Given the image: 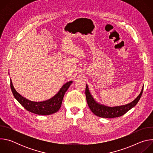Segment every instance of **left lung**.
<instances>
[{
	"instance_id": "8db88e82",
	"label": "left lung",
	"mask_w": 153,
	"mask_h": 153,
	"mask_svg": "<svg viewBox=\"0 0 153 153\" xmlns=\"http://www.w3.org/2000/svg\"><path fill=\"white\" fill-rule=\"evenodd\" d=\"M143 90V86L139 95L133 102L126 105L114 107L107 106L97 103L92 96L87 85H86L85 95L87 103H88L91 111L95 115L103 118H114L120 117L125 114L127 111L136 106L142 96Z\"/></svg>"
}]
</instances>
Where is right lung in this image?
<instances>
[{"label":"right lung","instance_id":"obj_1","mask_svg":"<svg viewBox=\"0 0 153 153\" xmlns=\"http://www.w3.org/2000/svg\"><path fill=\"white\" fill-rule=\"evenodd\" d=\"M73 81L64 84L59 91L52 98L43 102H33L22 96L14 89L12 81L10 79V86L15 99L22 105L26 110L31 113L38 115H50L57 112L61 107L62 100L65 92L67 91Z\"/></svg>","mask_w":153,"mask_h":153}]
</instances>
